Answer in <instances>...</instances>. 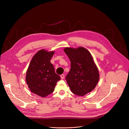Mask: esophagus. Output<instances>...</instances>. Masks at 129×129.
<instances>
[{
	"mask_svg": "<svg viewBox=\"0 0 129 129\" xmlns=\"http://www.w3.org/2000/svg\"><path fill=\"white\" fill-rule=\"evenodd\" d=\"M60 77H61V79H64V78H65V75H64V74H62V75H61L60 76Z\"/></svg>",
	"mask_w": 129,
	"mask_h": 129,
	"instance_id": "34e87169",
	"label": "esophagus"
}]
</instances>
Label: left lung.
I'll use <instances>...</instances> for the list:
<instances>
[{"label":"left lung","mask_w":129,"mask_h":129,"mask_svg":"<svg viewBox=\"0 0 129 129\" xmlns=\"http://www.w3.org/2000/svg\"><path fill=\"white\" fill-rule=\"evenodd\" d=\"M71 62V68L66 77L67 83L75 94L83 96L96 87L99 73L90 52L83 47L64 49Z\"/></svg>","instance_id":"1"}]
</instances>
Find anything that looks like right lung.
I'll return each mask as SVG.
<instances>
[{"mask_svg": "<svg viewBox=\"0 0 129 129\" xmlns=\"http://www.w3.org/2000/svg\"><path fill=\"white\" fill-rule=\"evenodd\" d=\"M54 51L45 49L34 55L27 69L26 81L31 91L42 97L53 92L57 82L61 79L54 71L50 60Z\"/></svg>", "mask_w": 129, "mask_h": 129, "instance_id": "1", "label": "right lung"}]
</instances>
